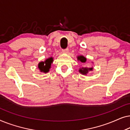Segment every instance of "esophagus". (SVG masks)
Returning a JSON list of instances; mask_svg holds the SVG:
<instances>
[{"mask_svg": "<svg viewBox=\"0 0 130 130\" xmlns=\"http://www.w3.org/2000/svg\"><path fill=\"white\" fill-rule=\"evenodd\" d=\"M62 52H63V53H67L69 52V50L68 49H65V50H62Z\"/></svg>", "mask_w": 130, "mask_h": 130, "instance_id": "obj_1", "label": "esophagus"}]
</instances>
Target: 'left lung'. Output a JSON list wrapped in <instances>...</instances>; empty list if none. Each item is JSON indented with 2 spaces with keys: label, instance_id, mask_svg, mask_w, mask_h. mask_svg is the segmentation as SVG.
Segmentation results:
<instances>
[{
  "label": "left lung",
  "instance_id": "1",
  "mask_svg": "<svg viewBox=\"0 0 130 130\" xmlns=\"http://www.w3.org/2000/svg\"><path fill=\"white\" fill-rule=\"evenodd\" d=\"M77 58L78 61H81L82 63H85V62L86 61V58L83 56H81V55L80 56H78L77 57ZM92 63H93V62H92ZM93 70V67H91L90 66H88L81 67V68H80L79 70V72L80 73L83 74V75L86 76L89 73L91 72V71H92Z\"/></svg>",
  "mask_w": 130,
  "mask_h": 130
}]
</instances>
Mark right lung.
<instances>
[{"mask_svg":"<svg viewBox=\"0 0 130 130\" xmlns=\"http://www.w3.org/2000/svg\"><path fill=\"white\" fill-rule=\"evenodd\" d=\"M53 61H54L53 57H50L47 58L45 61H40L38 65V67L40 72L44 73L49 72L51 66V64L53 63Z\"/></svg>","mask_w":130,"mask_h":130,"instance_id":"right-lung-1","label":"right lung"}]
</instances>
